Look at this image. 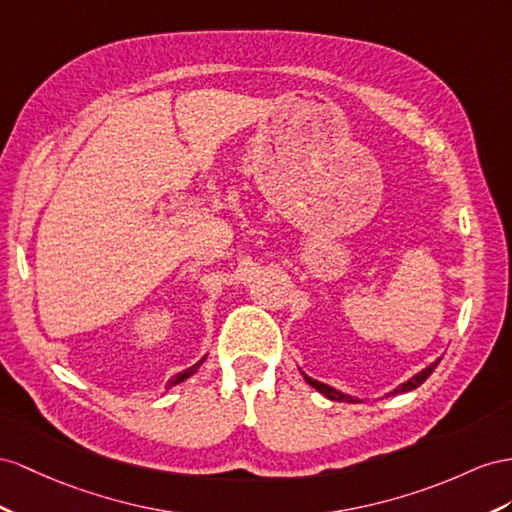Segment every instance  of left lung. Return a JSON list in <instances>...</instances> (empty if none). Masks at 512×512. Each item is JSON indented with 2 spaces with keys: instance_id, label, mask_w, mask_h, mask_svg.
<instances>
[{
  "instance_id": "8db88e82",
  "label": "left lung",
  "mask_w": 512,
  "mask_h": 512,
  "mask_svg": "<svg viewBox=\"0 0 512 512\" xmlns=\"http://www.w3.org/2000/svg\"><path fill=\"white\" fill-rule=\"evenodd\" d=\"M439 361H441V357L439 359H435L432 361L430 365H426V368L422 370V372H417L415 376H411L409 381H404V383H400L398 387H393L387 396H396V393H406V391H411V389H415V387H419L422 385L426 378L435 372V368L439 365ZM303 376H305V381L313 387V389H318L322 396H326L329 400H333V402H363L361 398H355V396H350V393H344V391H339V389H335V387H331V385H326V383H320V381H316V378H311V376H307L305 372H303Z\"/></svg>"
}]
</instances>
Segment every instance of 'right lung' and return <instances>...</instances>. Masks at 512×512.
Instances as JSON below:
<instances>
[{"instance_id":"1","label":"right lung","mask_w":512,"mask_h":512,"mask_svg":"<svg viewBox=\"0 0 512 512\" xmlns=\"http://www.w3.org/2000/svg\"><path fill=\"white\" fill-rule=\"evenodd\" d=\"M205 359H207V355H205V357H203V359H201L199 363H194V365H192V368H188V370H183V372H179L177 376H173V378H170V381L166 383V391H168V389H173V387H175V385H179V383H183V381H186V378H190V376H192V374H194L196 370H199V368H201V363H203Z\"/></svg>"}]
</instances>
